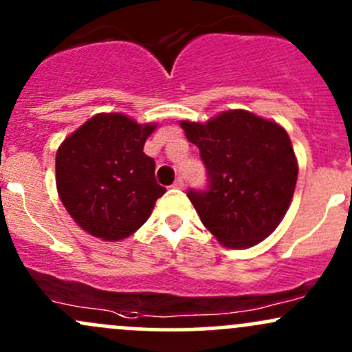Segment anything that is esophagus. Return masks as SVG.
<instances>
[{
  "mask_svg": "<svg viewBox=\"0 0 352 352\" xmlns=\"http://www.w3.org/2000/svg\"><path fill=\"white\" fill-rule=\"evenodd\" d=\"M184 186H186V184H184L182 177H177V180H175V182H173V187H175V188H184Z\"/></svg>",
  "mask_w": 352,
  "mask_h": 352,
  "instance_id": "obj_1",
  "label": "esophagus"
}]
</instances>
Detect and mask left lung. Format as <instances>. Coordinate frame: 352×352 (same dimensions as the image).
<instances>
[{"label": "left lung", "instance_id": "obj_1", "mask_svg": "<svg viewBox=\"0 0 352 352\" xmlns=\"http://www.w3.org/2000/svg\"><path fill=\"white\" fill-rule=\"evenodd\" d=\"M180 126L201 150L209 175V190L187 194L202 224L226 248H251L268 238L290 207L298 175L285 128L244 109Z\"/></svg>", "mask_w": 352, "mask_h": 352}]
</instances>
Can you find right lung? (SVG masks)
<instances>
[{"label": "right lung", "instance_id": "right-lung-1", "mask_svg": "<svg viewBox=\"0 0 352 352\" xmlns=\"http://www.w3.org/2000/svg\"><path fill=\"white\" fill-rule=\"evenodd\" d=\"M157 123L140 124L123 113H99L60 143L55 184L77 226L104 241L142 228L165 187L143 146Z\"/></svg>", "mask_w": 352, "mask_h": 352}]
</instances>
